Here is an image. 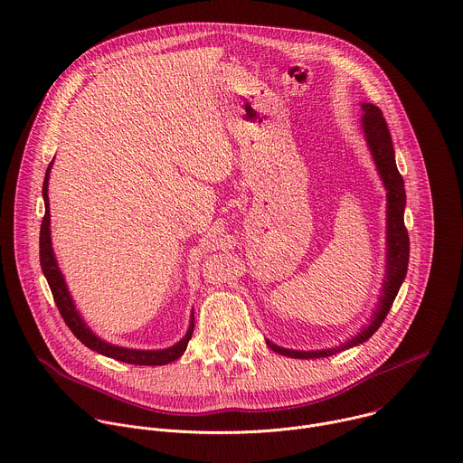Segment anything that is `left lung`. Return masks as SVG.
Returning <instances> with one entry per match:
<instances>
[{
	"instance_id": "obj_1",
	"label": "left lung",
	"mask_w": 463,
	"mask_h": 463,
	"mask_svg": "<svg viewBox=\"0 0 463 463\" xmlns=\"http://www.w3.org/2000/svg\"><path fill=\"white\" fill-rule=\"evenodd\" d=\"M363 117H361V128L364 133V140L368 144V149L373 153L374 164L378 167V173L385 184L387 190V266H385V281L383 290L380 296L378 308L371 319V325H366L357 335L348 339L346 343L335 346V348H323V350H290L277 346L271 341L266 339V345L277 352L288 357L298 359H314V357H328L332 354H337L341 350L352 348L363 341L371 337L385 321L400 287L407 275L409 266V233L403 221L405 212V184L403 176L398 171L396 158H394V146L391 138L389 126L383 118V113L374 104H361Z\"/></svg>"
}]
</instances>
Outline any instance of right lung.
Returning <instances> with one entry per match:
<instances>
[{
  "instance_id": "1",
  "label": "right lung",
  "mask_w": 463,
  "mask_h": 463,
  "mask_svg": "<svg viewBox=\"0 0 463 463\" xmlns=\"http://www.w3.org/2000/svg\"><path fill=\"white\" fill-rule=\"evenodd\" d=\"M52 162L49 164L47 171H45V178H43V201H45V215L42 221V230H40V264L43 269L45 279L51 287L54 303L65 321V325L71 328V332L90 350H95L102 355L118 359L122 363H131V364H167L175 359H178L184 350L188 346V341L192 339L194 328H195V319L192 314L190 319V328L178 343H175L169 348H162V350H133V348H124V346H115L104 339H100L97 334H92V330L83 323L80 312L76 310L72 298L69 294V288L65 285L63 275L58 268L54 251H52V244H51V213H49V173H51Z\"/></svg>"
}]
</instances>
